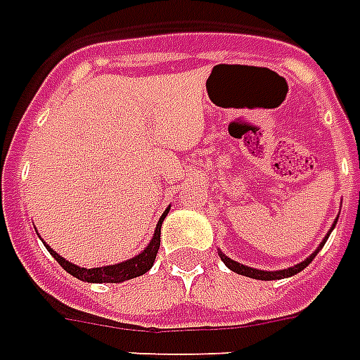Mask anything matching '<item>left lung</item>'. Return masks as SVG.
<instances>
[{
  "label": "left lung",
  "instance_id": "1",
  "mask_svg": "<svg viewBox=\"0 0 360 360\" xmlns=\"http://www.w3.org/2000/svg\"><path fill=\"white\" fill-rule=\"evenodd\" d=\"M338 218L334 220V224H332L330 231L334 229V226H336ZM330 231L324 235V239L321 241V245L317 247V250L311 254V256H307L304 262H300V264H296V266L288 267V269H279V271H264V269H256V267H248V266H243V264H239V262L231 260V258H228L226 254L218 252V256H220V260L226 264V266L231 269V271L239 273V275H245V277H250V279H260V281H277V279H286V277H292V275H296V273H300L304 267H307L309 264L313 262V258L317 256V252L321 250V248L324 247V243H326V239H328V235H330Z\"/></svg>",
  "mask_w": 360,
  "mask_h": 360
}]
</instances>
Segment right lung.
Masks as SVG:
<instances>
[{
  "label": "right lung",
  "instance_id": "1",
  "mask_svg": "<svg viewBox=\"0 0 360 360\" xmlns=\"http://www.w3.org/2000/svg\"><path fill=\"white\" fill-rule=\"evenodd\" d=\"M169 210L170 207L165 210L163 216L159 218L158 226H155V231H153V237H151V241L148 243V247H146L140 254H136V256H132L131 260L119 262V264H113V266L91 267V269H87V267L75 266L72 262H68L66 258H62L60 254L56 252V250H53L49 245H45V248H47L49 252H51V256H53L70 275H74L75 279L85 281V283H123V281L140 277V275H144L146 271H150L151 269L153 262H155V256H158L159 245H161V224H163L165 216L169 214Z\"/></svg>",
  "mask_w": 360,
  "mask_h": 360
}]
</instances>
